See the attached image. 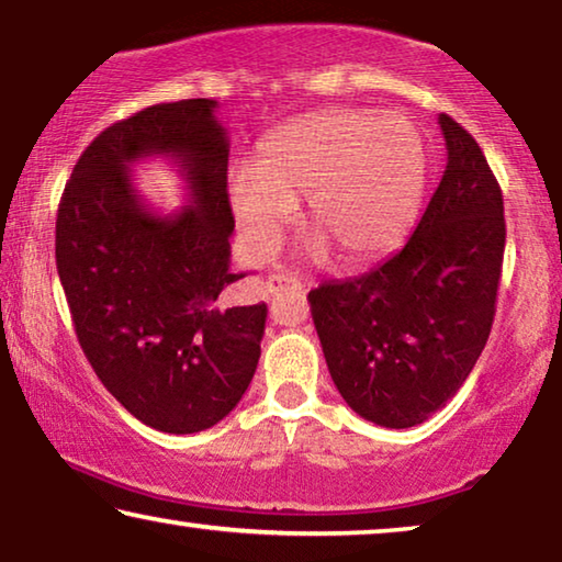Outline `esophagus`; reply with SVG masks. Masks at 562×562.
<instances>
[{
    "instance_id": "obj_1",
    "label": "esophagus",
    "mask_w": 562,
    "mask_h": 562,
    "mask_svg": "<svg viewBox=\"0 0 562 562\" xmlns=\"http://www.w3.org/2000/svg\"><path fill=\"white\" fill-rule=\"evenodd\" d=\"M302 294L304 291V283L294 279V276L289 273H273L268 276V294L271 296H281V294Z\"/></svg>"
}]
</instances>
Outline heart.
<instances>
[{
    "label": "heart",
    "instance_id": "heart-1",
    "mask_svg": "<svg viewBox=\"0 0 562 562\" xmlns=\"http://www.w3.org/2000/svg\"><path fill=\"white\" fill-rule=\"evenodd\" d=\"M425 183V137L412 120L337 106L268 135L258 168L229 173V206L252 256L271 258L306 196V225L322 237L314 248L368 266L409 233Z\"/></svg>",
    "mask_w": 562,
    "mask_h": 562
}]
</instances>
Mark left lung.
Instances as JSON below:
<instances>
[{"label":"left lung","instance_id":"left-lung-1","mask_svg":"<svg viewBox=\"0 0 562 562\" xmlns=\"http://www.w3.org/2000/svg\"><path fill=\"white\" fill-rule=\"evenodd\" d=\"M437 122L448 166L404 248L310 291L337 391L391 429L422 425L458 394L488 340L502 279V189L471 133L448 114Z\"/></svg>","mask_w":562,"mask_h":562}]
</instances>
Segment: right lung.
Listing matches in <instances>:
<instances>
[{"instance_id": "right-lung-1", "label": "right lung", "mask_w": 562, "mask_h": 562, "mask_svg": "<svg viewBox=\"0 0 562 562\" xmlns=\"http://www.w3.org/2000/svg\"><path fill=\"white\" fill-rule=\"evenodd\" d=\"M214 99L156 104L81 153L60 196L56 266L83 356L106 391L160 432H202L250 386L268 306H233L227 130ZM168 157L190 204L160 215L132 166Z\"/></svg>"}]
</instances>
